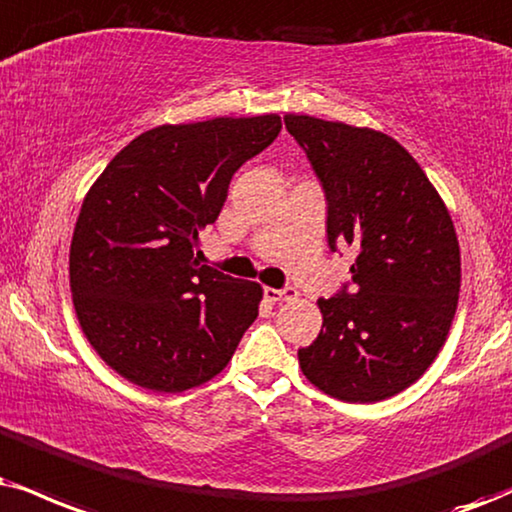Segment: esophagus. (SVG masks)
Returning <instances> with one entry per match:
<instances>
[{
  "mask_svg": "<svg viewBox=\"0 0 512 512\" xmlns=\"http://www.w3.org/2000/svg\"><path fill=\"white\" fill-rule=\"evenodd\" d=\"M294 296H296L294 287H285V289L266 287V299L273 301V304H277V301H289V299H294Z\"/></svg>",
  "mask_w": 512,
  "mask_h": 512,
  "instance_id": "esophagus-1",
  "label": "esophagus"
}]
</instances>
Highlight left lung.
Returning <instances> with one entry per match:
<instances>
[{"label":"left lung","mask_w":512,"mask_h":512,"mask_svg":"<svg viewBox=\"0 0 512 512\" xmlns=\"http://www.w3.org/2000/svg\"><path fill=\"white\" fill-rule=\"evenodd\" d=\"M325 187L327 242L349 246L351 294L318 299L323 330L299 365L306 380L346 403L408 389L439 356L460 292L451 213L420 163L372 128L287 113Z\"/></svg>","instance_id":"obj_1"}]
</instances>
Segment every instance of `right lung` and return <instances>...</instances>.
Masks as SVG:
<instances>
[{"instance_id":"add662e5","label":"right lung","mask_w":512,"mask_h":512,"mask_svg":"<svg viewBox=\"0 0 512 512\" xmlns=\"http://www.w3.org/2000/svg\"><path fill=\"white\" fill-rule=\"evenodd\" d=\"M277 113L159 125L113 156L75 220L68 256L82 334L125 380L161 394L225 370L263 287L199 266L232 175L280 135Z\"/></svg>"}]
</instances>
